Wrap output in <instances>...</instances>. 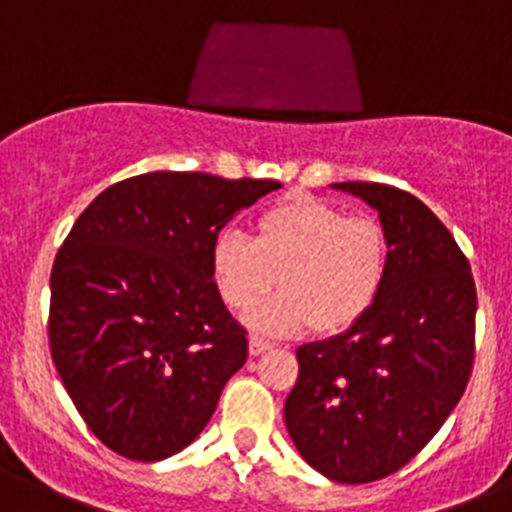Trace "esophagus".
Masks as SVG:
<instances>
[{"instance_id": "esophagus-1", "label": "esophagus", "mask_w": 512, "mask_h": 512, "mask_svg": "<svg viewBox=\"0 0 512 512\" xmlns=\"http://www.w3.org/2000/svg\"><path fill=\"white\" fill-rule=\"evenodd\" d=\"M270 348L272 343L265 341V338H257V336L250 338V356H262V353H267Z\"/></svg>"}]
</instances>
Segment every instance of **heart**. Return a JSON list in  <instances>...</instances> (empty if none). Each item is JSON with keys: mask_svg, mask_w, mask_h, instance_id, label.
Wrapping results in <instances>:
<instances>
[{"mask_svg": "<svg viewBox=\"0 0 512 512\" xmlns=\"http://www.w3.org/2000/svg\"><path fill=\"white\" fill-rule=\"evenodd\" d=\"M389 270V240L369 214H346L308 194H288L262 209L252 242L224 229L209 250V272L224 305L247 313L255 331L293 336L348 331L379 298Z\"/></svg>", "mask_w": 512, "mask_h": 512, "instance_id": "b5f03b06", "label": "heart"}]
</instances>
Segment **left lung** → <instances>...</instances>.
<instances>
[{
	"label": "left lung",
	"mask_w": 512,
	"mask_h": 512,
	"mask_svg": "<svg viewBox=\"0 0 512 512\" xmlns=\"http://www.w3.org/2000/svg\"><path fill=\"white\" fill-rule=\"evenodd\" d=\"M333 189L379 212L389 270L356 326L298 348L285 427L313 470L364 485L422 452L465 394L477 293L470 262L427 204L374 181Z\"/></svg>",
	"instance_id": "1"
}]
</instances>
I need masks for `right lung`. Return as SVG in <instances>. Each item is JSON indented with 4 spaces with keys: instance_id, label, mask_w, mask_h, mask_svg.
Returning a JSON list of instances; mask_svg holds the SVG:
<instances>
[{
    "instance_id": "right-lung-1",
    "label": "right lung",
    "mask_w": 512,
    "mask_h": 512,
    "mask_svg": "<svg viewBox=\"0 0 512 512\" xmlns=\"http://www.w3.org/2000/svg\"><path fill=\"white\" fill-rule=\"evenodd\" d=\"M272 179L151 171L108 186L62 242L50 275V351L90 432L159 462L199 437L247 361L209 250Z\"/></svg>"
}]
</instances>
